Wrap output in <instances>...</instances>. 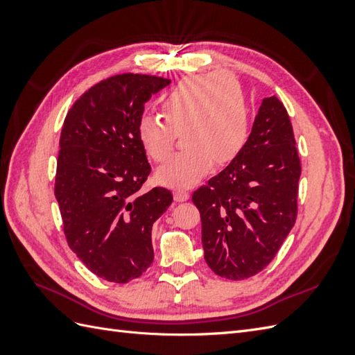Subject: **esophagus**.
<instances>
[{
  "instance_id": "1",
  "label": "esophagus",
  "mask_w": 355,
  "mask_h": 355,
  "mask_svg": "<svg viewBox=\"0 0 355 355\" xmlns=\"http://www.w3.org/2000/svg\"><path fill=\"white\" fill-rule=\"evenodd\" d=\"M173 197H175V201L178 202H182V201H187L189 198V192L184 191V189H176L173 192Z\"/></svg>"
}]
</instances>
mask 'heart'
I'll return each mask as SVG.
<instances>
[{
  "label": "heart",
  "mask_w": 355,
  "mask_h": 355,
  "mask_svg": "<svg viewBox=\"0 0 355 355\" xmlns=\"http://www.w3.org/2000/svg\"><path fill=\"white\" fill-rule=\"evenodd\" d=\"M163 115H142L137 137L155 163L173 151L182 135L185 151L157 170V180L167 187L197 184L214 166L232 161L249 135V108L241 85L230 75L207 73L180 81L163 99Z\"/></svg>",
  "instance_id": "b5f03b06"
}]
</instances>
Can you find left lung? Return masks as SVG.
Returning <instances> with one entry per match:
<instances>
[{
	"mask_svg": "<svg viewBox=\"0 0 355 355\" xmlns=\"http://www.w3.org/2000/svg\"><path fill=\"white\" fill-rule=\"evenodd\" d=\"M299 176L288 114L275 96L265 98L239 155L192 194L214 274L245 280L274 259L297 216Z\"/></svg>",
	"mask_w": 355,
	"mask_h": 355,
	"instance_id": "8db88e82",
	"label": "left lung"
}]
</instances>
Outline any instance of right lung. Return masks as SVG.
I'll return each mask as SVG.
<instances>
[{"label": "right lung", "mask_w": 355, "mask_h": 355, "mask_svg": "<svg viewBox=\"0 0 355 355\" xmlns=\"http://www.w3.org/2000/svg\"><path fill=\"white\" fill-rule=\"evenodd\" d=\"M170 80L120 73L94 84L63 121L55 196L71 250L106 282L128 283L154 261V222L173 201L141 188L151 173L139 142L145 103Z\"/></svg>", "instance_id": "obj_1"}]
</instances>
